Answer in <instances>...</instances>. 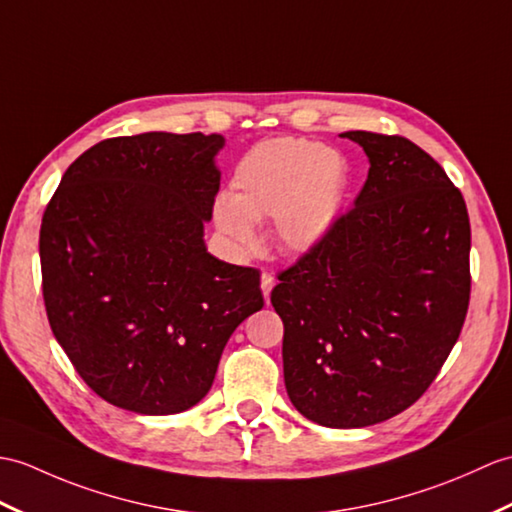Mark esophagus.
<instances>
[{
  "label": "esophagus",
  "mask_w": 512,
  "mask_h": 512,
  "mask_svg": "<svg viewBox=\"0 0 512 512\" xmlns=\"http://www.w3.org/2000/svg\"><path fill=\"white\" fill-rule=\"evenodd\" d=\"M272 288H275V277H272L268 270H264V272H261V292H264V299L266 301H270Z\"/></svg>",
  "instance_id": "1"
}]
</instances>
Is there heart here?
Masks as SVG:
<instances>
[{"instance_id":"1","label":"heart","mask_w":512,"mask_h":512,"mask_svg":"<svg viewBox=\"0 0 512 512\" xmlns=\"http://www.w3.org/2000/svg\"><path fill=\"white\" fill-rule=\"evenodd\" d=\"M231 185V198L216 205V222L233 244L253 248L255 222L275 216L279 242L290 251H310L338 220L347 163L314 141L272 139L244 154Z\"/></svg>"}]
</instances>
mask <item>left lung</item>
<instances>
[{
	"label": "left lung",
	"instance_id": "obj_1",
	"mask_svg": "<svg viewBox=\"0 0 512 512\" xmlns=\"http://www.w3.org/2000/svg\"><path fill=\"white\" fill-rule=\"evenodd\" d=\"M371 161L355 205L292 266L270 303L283 320L285 390L305 419L366 427L421 399L465 325V198L401 135L351 130Z\"/></svg>",
	"mask_w": 512,
	"mask_h": 512
}]
</instances>
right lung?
Returning a JSON list of instances; mask_svg holds the SVG:
<instances>
[{
	"label": "right lung",
	"instance_id": "right-lung-1",
	"mask_svg": "<svg viewBox=\"0 0 512 512\" xmlns=\"http://www.w3.org/2000/svg\"><path fill=\"white\" fill-rule=\"evenodd\" d=\"M220 135L111 137L69 165L41 220L43 301L85 384L176 414L207 395L224 344L264 307L259 270L207 253Z\"/></svg>",
	"mask_w": 512,
	"mask_h": 512
}]
</instances>
